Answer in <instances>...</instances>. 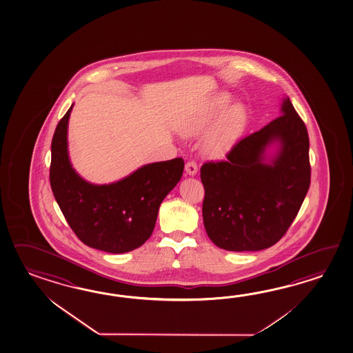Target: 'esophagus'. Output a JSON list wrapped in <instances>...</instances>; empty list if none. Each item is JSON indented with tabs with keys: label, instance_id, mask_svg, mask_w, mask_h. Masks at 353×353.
<instances>
[{
	"label": "esophagus",
	"instance_id": "34e87169",
	"mask_svg": "<svg viewBox=\"0 0 353 353\" xmlns=\"http://www.w3.org/2000/svg\"><path fill=\"white\" fill-rule=\"evenodd\" d=\"M185 171L188 173V176H194L197 173V165L194 161H188L186 165H185Z\"/></svg>",
	"mask_w": 353,
	"mask_h": 353
}]
</instances>
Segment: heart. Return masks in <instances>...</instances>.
<instances>
[{"instance_id":"obj_1","label":"heart","mask_w":353,"mask_h":353,"mask_svg":"<svg viewBox=\"0 0 353 353\" xmlns=\"http://www.w3.org/2000/svg\"><path fill=\"white\" fill-rule=\"evenodd\" d=\"M230 98L219 94L197 113L188 115L180 122L179 130L183 137H194L208 130L215 117L228 107ZM223 112V111H222ZM203 139V151L210 157H223L238 143L248 124V110L243 104H234L223 112Z\"/></svg>"}]
</instances>
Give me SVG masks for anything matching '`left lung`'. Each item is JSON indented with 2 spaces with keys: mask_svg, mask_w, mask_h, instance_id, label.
I'll use <instances>...</instances> for the list:
<instances>
[{
  "mask_svg": "<svg viewBox=\"0 0 353 353\" xmlns=\"http://www.w3.org/2000/svg\"><path fill=\"white\" fill-rule=\"evenodd\" d=\"M281 113L235 144L226 161L201 167L203 225L223 250L256 252L276 244L308 192V132L289 98ZM273 143L277 151L269 157Z\"/></svg>",
  "mask_w": 353,
  "mask_h": 353,
  "instance_id": "obj_1",
  "label": "left lung"
}]
</instances>
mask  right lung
Returning a JSON list of instances; mask_svg holds the SVG:
<instances>
[{"label":"right lung","mask_w":353,"mask_h":353,"mask_svg":"<svg viewBox=\"0 0 353 353\" xmlns=\"http://www.w3.org/2000/svg\"><path fill=\"white\" fill-rule=\"evenodd\" d=\"M72 105L60 119L51 142L50 185L69 226L84 244L112 254L143 245L154 229L159 205L180 182L185 162L148 163L122 180L94 185L72 168L68 123Z\"/></svg>","instance_id":"1"}]
</instances>
